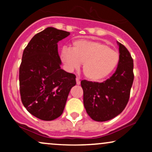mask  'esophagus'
Returning a JSON list of instances; mask_svg holds the SVG:
<instances>
[{"label": "esophagus", "mask_w": 152, "mask_h": 152, "mask_svg": "<svg viewBox=\"0 0 152 152\" xmlns=\"http://www.w3.org/2000/svg\"><path fill=\"white\" fill-rule=\"evenodd\" d=\"M76 83H77L78 85H79L80 83H81V81H80V79H79V78H78L77 77V78H76Z\"/></svg>", "instance_id": "esophagus-1"}]
</instances>
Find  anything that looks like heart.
<instances>
[{
    "label": "heart",
    "instance_id": "heart-1",
    "mask_svg": "<svg viewBox=\"0 0 152 152\" xmlns=\"http://www.w3.org/2000/svg\"><path fill=\"white\" fill-rule=\"evenodd\" d=\"M61 58L69 71L78 69L83 63L85 76L90 81L99 82L114 71L119 61V53L104 43L80 39L73 42L71 49L63 48Z\"/></svg>",
    "mask_w": 152,
    "mask_h": 152
}]
</instances>
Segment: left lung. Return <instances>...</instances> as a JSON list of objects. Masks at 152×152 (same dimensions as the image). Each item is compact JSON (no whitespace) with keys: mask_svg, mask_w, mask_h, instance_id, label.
I'll return each instance as SVG.
<instances>
[{"mask_svg":"<svg viewBox=\"0 0 152 152\" xmlns=\"http://www.w3.org/2000/svg\"><path fill=\"white\" fill-rule=\"evenodd\" d=\"M119 61L115 73L102 83L83 80V105L96 121H106L121 114L129 102L134 81L133 58L127 48L118 42Z\"/></svg>","mask_w":152,"mask_h":152,"instance_id":"1","label":"left lung"}]
</instances>
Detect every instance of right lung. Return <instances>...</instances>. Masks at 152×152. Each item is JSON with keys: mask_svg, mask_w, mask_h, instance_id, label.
Instances as JSON below:
<instances>
[{"mask_svg": "<svg viewBox=\"0 0 152 152\" xmlns=\"http://www.w3.org/2000/svg\"><path fill=\"white\" fill-rule=\"evenodd\" d=\"M70 35L48 27L36 34L23 50L19 69L20 98L30 114L43 121L56 119L64 111L76 76L61 69L58 42Z\"/></svg>", "mask_w": 152, "mask_h": 152, "instance_id": "add662e5", "label": "right lung"}]
</instances>
